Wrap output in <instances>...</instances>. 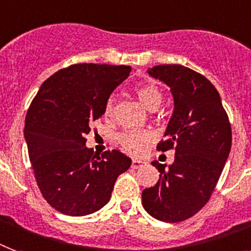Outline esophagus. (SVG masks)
I'll list each match as a JSON object with an SVG mask.
<instances>
[{"mask_svg":"<svg viewBox=\"0 0 251 251\" xmlns=\"http://www.w3.org/2000/svg\"><path fill=\"white\" fill-rule=\"evenodd\" d=\"M146 161H142V160H136V158H134L131 162V168L132 169H140L143 168V166H146Z\"/></svg>","mask_w":251,"mask_h":251,"instance_id":"obj_1","label":"esophagus"}]
</instances>
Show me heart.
<instances>
[{"label":"heart","mask_w":251,"mask_h":251,"mask_svg":"<svg viewBox=\"0 0 251 251\" xmlns=\"http://www.w3.org/2000/svg\"><path fill=\"white\" fill-rule=\"evenodd\" d=\"M136 95L139 98L140 103L150 111H156L161 105L162 101V95H161L160 90L154 85H143L136 89ZM113 98H109L105 103L104 113L105 116L112 115L113 112ZM153 136L151 132L147 131H136V130H131V131H125L120 134L119 142L122 146V148L132 154L142 153L147 148V146L152 142Z\"/></svg>","instance_id":"b5f03b06"}]
</instances>
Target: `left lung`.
<instances>
[{"label":"left lung","mask_w":251,"mask_h":251,"mask_svg":"<svg viewBox=\"0 0 251 251\" xmlns=\"http://www.w3.org/2000/svg\"><path fill=\"white\" fill-rule=\"evenodd\" d=\"M172 93L174 109L158 151L175 150L169 168L153 161L158 182L142 193L146 211L162 222L192 217L209 201L232 146L231 125L221 95L202 75L179 64L147 69Z\"/></svg>","instance_id":"8db88e82"}]
</instances>
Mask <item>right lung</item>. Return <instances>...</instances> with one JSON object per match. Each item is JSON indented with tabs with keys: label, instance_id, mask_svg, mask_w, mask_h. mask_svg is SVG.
I'll use <instances>...</instances> for the list:
<instances>
[{
	"label": "right lung",
	"instance_id": "add662e5",
	"mask_svg": "<svg viewBox=\"0 0 251 251\" xmlns=\"http://www.w3.org/2000/svg\"><path fill=\"white\" fill-rule=\"evenodd\" d=\"M131 72L130 66L75 64L49 77L25 117L24 139L45 200L71 217L100 210L131 158L117 150L101 157L85 135L104 115L107 100Z\"/></svg>",
	"mask_w": 251,
	"mask_h": 251
}]
</instances>
